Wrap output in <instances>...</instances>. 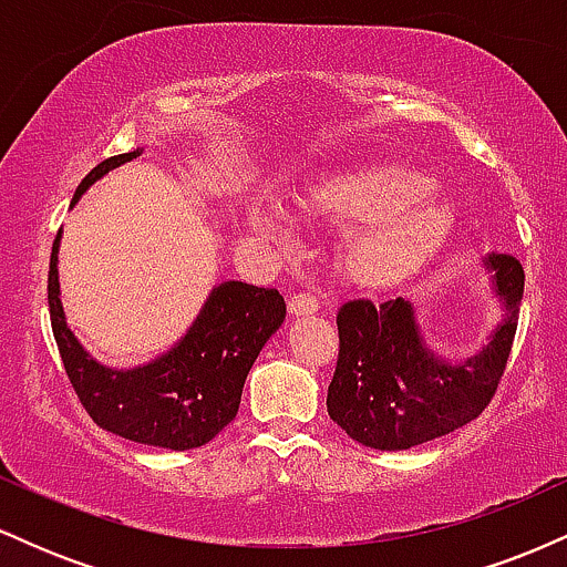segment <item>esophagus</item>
I'll return each mask as SVG.
<instances>
[{"mask_svg":"<svg viewBox=\"0 0 567 567\" xmlns=\"http://www.w3.org/2000/svg\"><path fill=\"white\" fill-rule=\"evenodd\" d=\"M288 309L292 317H309V315H317V311H320V301H317L315 292H292L290 301H288Z\"/></svg>","mask_w":567,"mask_h":567,"instance_id":"esophagus-1","label":"esophagus"}]
</instances>
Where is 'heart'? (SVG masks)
<instances>
[{
    "label": "heart",
    "mask_w": 567,
    "mask_h": 567,
    "mask_svg": "<svg viewBox=\"0 0 567 567\" xmlns=\"http://www.w3.org/2000/svg\"><path fill=\"white\" fill-rule=\"evenodd\" d=\"M306 216L343 229L341 266L370 288L392 285L426 264L455 229V207L432 192V181L400 162H365L306 186ZM247 224L275 239H290L292 216L282 202L252 197Z\"/></svg>",
    "instance_id": "b5f03b06"
}]
</instances>
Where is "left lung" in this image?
I'll list each match as a JSON object with an SVG mask.
<instances>
[{
  "instance_id": "obj_1",
  "label": "left lung",
  "mask_w": 567,
  "mask_h": 567,
  "mask_svg": "<svg viewBox=\"0 0 567 567\" xmlns=\"http://www.w3.org/2000/svg\"><path fill=\"white\" fill-rule=\"evenodd\" d=\"M504 317L477 354L451 362L429 349L415 306L368 298L338 309V365L328 413L351 440L375 451H408L451 434L483 413L496 394L523 303L525 271L514 256L483 258Z\"/></svg>"
}]
</instances>
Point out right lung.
Returning a JSON list of instances; mask_svg holds the SVG:
<instances>
[{
  "mask_svg": "<svg viewBox=\"0 0 567 567\" xmlns=\"http://www.w3.org/2000/svg\"><path fill=\"white\" fill-rule=\"evenodd\" d=\"M143 148L103 159L76 186L71 207L114 167L141 157ZM58 231L50 252L48 303L63 368L90 419L106 432L141 445L192 451L231 424L252 362L285 322V298L275 288L220 282L197 320L152 362L135 368L101 365L71 333L58 282Z\"/></svg>",
  "mask_w": 567,
  "mask_h": 567,
  "instance_id": "1",
  "label": "right lung"
}]
</instances>
